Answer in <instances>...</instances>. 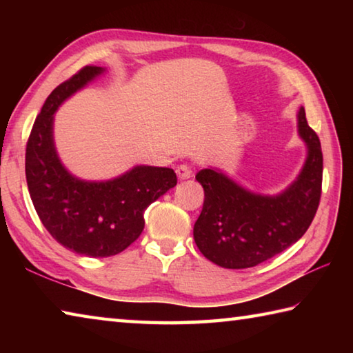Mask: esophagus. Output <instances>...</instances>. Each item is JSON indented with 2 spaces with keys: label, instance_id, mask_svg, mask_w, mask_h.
Here are the masks:
<instances>
[{
  "label": "esophagus",
  "instance_id": "34e87169",
  "mask_svg": "<svg viewBox=\"0 0 353 353\" xmlns=\"http://www.w3.org/2000/svg\"><path fill=\"white\" fill-rule=\"evenodd\" d=\"M176 174H177L179 179H181V181H187V179L193 176V171H191L188 165H177L176 166Z\"/></svg>",
  "mask_w": 353,
  "mask_h": 353
}]
</instances>
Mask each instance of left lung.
Segmentation results:
<instances>
[{
    "mask_svg": "<svg viewBox=\"0 0 353 353\" xmlns=\"http://www.w3.org/2000/svg\"><path fill=\"white\" fill-rule=\"evenodd\" d=\"M297 124L308 154L301 174L283 193H250L210 168L196 174L205 198L193 235L202 255L214 265L227 270L260 265L294 244L312 224L322 190L321 141L303 107Z\"/></svg>",
    "mask_w": 353,
    "mask_h": 353,
    "instance_id": "8db88e82",
    "label": "left lung"
}]
</instances>
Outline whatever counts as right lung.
<instances>
[{
    "instance_id": "right-lung-1",
    "label": "right lung",
    "mask_w": 353,
    "mask_h": 353,
    "mask_svg": "<svg viewBox=\"0 0 353 353\" xmlns=\"http://www.w3.org/2000/svg\"><path fill=\"white\" fill-rule=\"evenodd\" d=\"M104 68H81L46 98L26 145V182L41 224L63 248L104 259L129 248L145 227V208L176 187L171 168L135 166L107 182L81 181L63 168L52 140V115Z\"/></svg>"
}]
</instances>
